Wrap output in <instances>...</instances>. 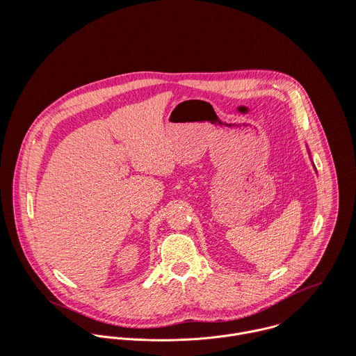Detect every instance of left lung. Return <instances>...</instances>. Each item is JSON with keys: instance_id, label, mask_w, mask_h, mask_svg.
Listing matches in <instances>:
<instances>
[{"instance_id": "obj_1", "label": "left lung", "mask_w": 356, "mask_h": 356, "mask_svg": "<svg viewBox=\"0 0 356 356\" xmlns=\"http://www.w3.org/2000/svg\"><path fill=\"white\" fill-rule=\"evenodd\" d=\"M307 151H308V148H307ZM308 154H309V151H308ZM309 159H311V156H309ZM312 167H314V170H315V172H316V168H315V165H314V163H312Z\"/></svg>"}]
</instances>
